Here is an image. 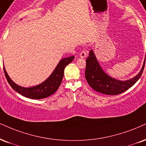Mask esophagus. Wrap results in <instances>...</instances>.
Returning <instances> with one entry per match:
<instances>
[{
  "label": "esophagus",
  "instance_id": "1",
  "mask_svg": "<svg viewBox=\"0 0 146 146\" xmlns=\"http://www.w3.org/2000/svg\"><path fill=\"white\" fill-rule=\"evenodd\" d=\"M86 56H87V51H86L85 49H83L81 52H80V57H81V58H84V57H86Z\"/></svg>",
  "mask_w": 146,
  "mask_h": 146
}]
</instances>
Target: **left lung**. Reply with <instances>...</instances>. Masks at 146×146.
Returning a JSON list of instances; mask_svg holds the SVG:
<instances>
[{
    "mask_svg": "<svg viewBox=\"0 0 146 146\" xmlns=\"http://www.w3.org/2000/svg\"><path fill=\"white\" fill-rule=\"evenodd\" d=\"M144 66L145 62L139 74L133 78L125 81L116 80L104 72L97 60L94 52L91 50L89 57L86 59L85 78L90 87L95 91L105 95H116L128 90L139 80Z\"/></svg>",
    "mask_w": 146,
    "mask_h": 146,
    "instance_id": "obj_1",
    "label": "left lung"
}]
</instances>
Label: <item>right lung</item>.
<instances>
[{
	"label": "right lung",
	"mask_w": 146,
	"mask_h": 146,
	"mask_svg": "<svg viewBox=\"0 0 146 146\" xmlns=\"http://www.w3.org/2000/svg\"><path fill=\"white\" fill-rule=\"evenodd\" d=\"M74 59V56H70L61 59L55 69L46 80L38 85L28 88L21 87L15 84L7 74L5 67H3V69L7 81L11 87L15 91L20 93L21 95L26 98L34 99V100H40L53 95L58 89L64 77L65 68L67 65L72 62Z\"/></svg>",
	"instance_id": "1"
}]
</instances>
